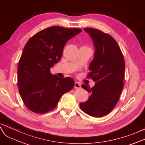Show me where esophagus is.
Returning <instances> with one entry per match:
<instances>
[{"instance_id": "34e87169", "label": "esophagus", "mask_w": 145, "mask_h": 145, "mask_svg": "<svg viewBox=\"0 0 145 145\" xmlns=\"http://www.w3.org/2000/svg\"><path fill=\"white\" fill-rule=\"evenodd\" d=\"M74 87H75V89H80L81 88V84L79 82H75Z\"/></svg>"}]
</instances>
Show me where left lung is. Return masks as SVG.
Returning a JSON list of instances; mask_svg holds the SVG:
<instances>
[{
  "mask_svg": "<svg viewBox=\"0 0 145 145\" xmlns=\"http://www.w3.org/2000/svg\"><path fill=\"white\" fill-rule=\"evenodd\" d=\"M84 30L89 34L95 48L88 77L95 83L91 88L81 85L91 95L86 102L80 103V106L91 116L102 117L112 111L120 99L124 86L125 61L112 37L94 28Z\"/></svg>",
  "mask_w": 145,
  "mask_h": 145,
  "instance_id": "left-lung-1",
  "label": "left lung"
}]
</instances>
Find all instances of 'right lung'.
Returning a JSON list of instances; mask_svg holds the SVG:
<instances>
[{
	"label": "right lung",
	"instance_id": "right-lung-1",
	"mask_svg": "<svg viewBox=\"0 0 145 145\" xmlns=\"http://www.w3.org/2000/svg\"><path fill=\"white\" fill-rule=\"evenodd\" d=\"M81 31L51 26L25 44L18 64V84L24 103L33 112L43 114L54 109L61 96L73 88V78L52 75L50 69L60 61L67 42Z\"/></svg>",
	"mask_w": 145,
	"mask_h": 145
}]
</instances>
